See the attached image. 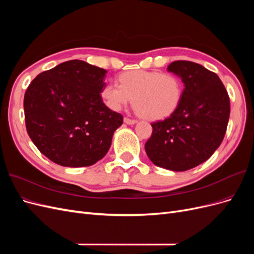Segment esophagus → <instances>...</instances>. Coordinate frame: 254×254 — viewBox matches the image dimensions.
Instances as JSON below:
<instances>
[{
	"mask_svg": "<svg viewBox=\"0 0 254 254\" xmlns=\"http://www.w3.org/2000/svg\"><path fill=\"white\" fill-rule=\"evenodd\" d=\"M124 123H126L127 125H134V124H136V121L135 120H131V119H128V118H125L124 119Z\"/></svg>",
	"mask_w": 254,
	"mask_h": 254,
	"instance_id": "34e87169",
	"label": "esophagus"
}]
</instances>
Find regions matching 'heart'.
<instances>
[{"mask_svg": "<svg viewBox=\"0 0 254 254\" xmlns=\"http://www.w3.org/2000/svg\"><path fill=\"white\" fill-rule=\"evenodd\" d=\"M183 95V82L174 74L133 70L119 76V84L107 83L101 91L106 106L120 111L133 97V106L143 118L163 120L178 108Z\"/></svg>", "mask_w": 254, "mask_h": 254, "instance_id": "1", "label": "heart"}]
</instances>
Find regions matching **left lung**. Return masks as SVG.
<instances>
[{"mask_svg": "<svg viewBox=\"0 0 254 254\" xmlns=\"http://www.w3.org/2000/svg\"><path fill=\"white\" fill-rule=\"evenodd\" d=\"M167 71L181 78L184 90L177 110L152 123L145 144L151 162L184 172L209 159L221 144L230 117V98L218 76L191 61H174Z\"/></svg>", "mask_w": 254, "mask_h": 254, "instance_id": "left-lung-1", "label": "left lung"}]
</instances>
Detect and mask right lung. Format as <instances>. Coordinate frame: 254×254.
<instances>
[{
  "label": "right lung",
  "instance_id": "obj_1",
  "mask_svg": "<svg viewBox=\"0 0 254 254\" xmlns=\"http://www.w3.org/2000/svg\"><path fill=\"white\" fill-rule=\"evenodd\" d=\"M106 73L82 60H70L30 82L24 95L27 133L53 162L90 166L108 152L123 115L103 102Z\"/></svg>",
  "mask_w": 254,
  "mask_h": 254
}]
</instances>
